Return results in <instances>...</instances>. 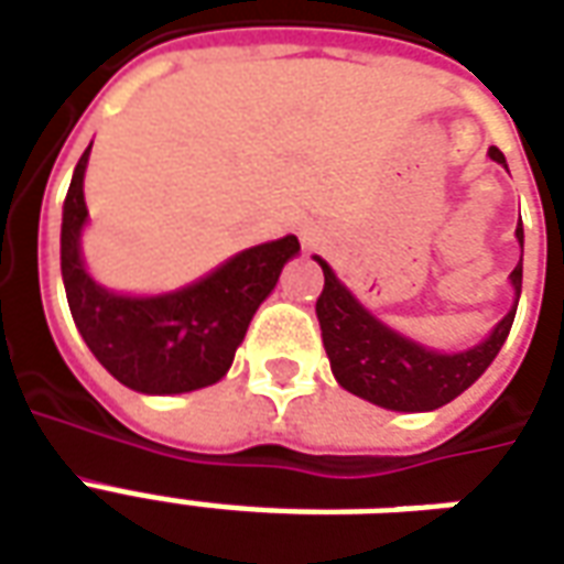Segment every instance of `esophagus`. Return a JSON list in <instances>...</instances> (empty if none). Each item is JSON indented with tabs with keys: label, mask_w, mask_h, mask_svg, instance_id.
Listing matches in <instances>:
<instances>
[{
	"label": "esophagus",
	"mask_w": 564,
	"mask_h": 564,
	"mask_svg": "<svg viewBox=\"0 0 564 564\" xmlns=\"http://www.w3.org/2000/svg\"><path fill=\"white\" fill-rule=\"evenodd\" d=\"M305 247H317V238L311 232H305Z\"/></svg>",
	"instance_id": "esophagus-1"
}]
</instances>
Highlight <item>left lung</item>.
<instances>
[{"mask_svg":"<svg viewBox=\"0 0 564 564\" xmlns=\"http://www.w3.org/2000/svg\"><path fill=\"white\" fill-rule=\"evenodd\" d=\"M489 160L508 169V160L498 148H489ZM517 241L522 247V223H517ZM314 259L326 278L317 299V319L332 375L347 392L387 411L420 414V411L444 408L456 395H462L492 366L501 344L508 341V332L520 305L522 257L517 269L510 271L513 305L508 314L498 319L484 341L456 354H444L390 329L338 281V274L332 271L326 259Z\"/></svg>","mask_w":564,"mask_h":564,"instance_id":"left-lung-1","label":"left lung"}]
</instances>
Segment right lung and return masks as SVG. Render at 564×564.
Instances as JSON below:
<instances>
[{
    "label": "right lung",
    "mask_w": 564,
    "mask_h": 564,
    "mask_svg": "<svg viewBox=\"0 0 564 564\" xmlns=\"http://www.w3.org/2000/svg\"><path fill=\"white\" fill-rule=\"evenodd\" d=\"M90 148L72 174L59 232V269L80 338L111 378L144 395H181L217 383L232 366L257 307L278 286L283 265L299 257V238L283 235L247 247L169 293L108 290L87 271L80 250L90 223L84 202Z\"/></svg>",
    "instance_id": "add662e5"
}]
</instances>
